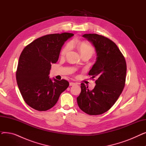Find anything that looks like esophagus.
Wrapping results in <instances>:
<instances>
[{
  "label": "esophagus",
  "instance_id": "esophagus-1",
  "mask_svg": "<svg viewBox=\"0 0 146 146\" xmlns=\"http://www.w3.org/2000/svg\"><path fill=\"white\" fill-rule=\"evenodd\" d=\"M76 84V83H74V82H70L69 83V85L70 86H73V85H74Z\"/></svg>",
  "mask_w": 146,
  "mask_h": 146
}]
</instances>
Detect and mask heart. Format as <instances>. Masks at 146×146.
I'll return each instance as SVG.
<instances>
[{
    "mask_svg": "<svg viewBox=\"0 0 146 146\" xmlns=\"http://www.w3.org/2000/svg\"><path fill=\"white\" fill-rule=\"evenodd\" d=\"M72 43H67L64 47L61 50V56H65L70 51L72 48ZM77 47L80 53L82 56H88L89 57L92 56L95 52V50L92 45L86 42H80L77 44Z\"/></svg>",
    "mask_w": 146,
    "mask_h": 146,
    "instance_id": "1",
    "label": "heart"
}]
</instances>
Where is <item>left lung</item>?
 <instances>
[{"label": "left lung", "mask_w": 146, "mask_h": 146, "mask_svg": "<svg viewBox=\"0 0 146 146\" xmlns=\"http://www.w3.org/2000/svg\"><path fill=\"white\" fill-rule=\"evenodd\" d=\"M83 36L95 48L98 57L89 75L97 79L92 90L81 83L77 102L84 112L97 115L108 111L121 94L125 84L127 64L117 45L109 38L96 34H86Z\"/></svg>", "instance_id": "obj_1"}]
</instances>
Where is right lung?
<instances>
[{"instance_id":"right-lung-1","label":"right lung","mask_w":146,"mask_h":146,"mask_svg":"<svg viewBox=\"0 0 146 146\" xmlns=\"http://www.w3.org/2000/svg\"><path fill=\"white\" fill-rule=\"evenodd\" d=\"M74 34L64 33L38 38L22 51L16 72L17 84L26 104L45 111L56 105L60 94L69 86L64 79L49 78L52 63H56L64 42Z\"/></svg>"}]
</instances>
